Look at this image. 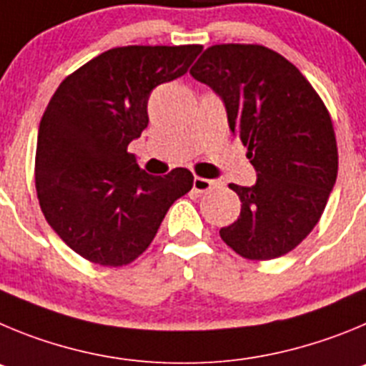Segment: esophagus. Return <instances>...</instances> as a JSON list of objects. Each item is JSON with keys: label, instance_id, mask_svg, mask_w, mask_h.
I'll return each instance as SVG.
<instances>
[{"label": "esophagus", "instance_id": "obj_1", "mask_svg": "<svg viewBox=\"0 0 366 366\" xmlns=\"http://www.w3.org/2000/svg\"><path fill=\"white\" fill-rule=\"evenodd\" d=\"M219 186V180H212V179H202V177H195L193 180V189L197 193H206V191L213 189V187Z\"/></svg>", "mask_w": 366, "mask_h": 366}]
</instances>
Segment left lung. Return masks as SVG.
<instances>
[{
  "label": "left lung",
  "mask_w": 366,
  "mask_h": 366,
  "mask_svg": "<svg viewBox=\"0 0 366 366\" xmlns=\"http://www.w3.org/2000/svg\"><path fill=\"white\" fill-rule=\"evenodd\" d=\"M189 74L226 104L257 182L229 184L240 215L220 239L249 261H269L315 228L337 177V142L327 105L292 61L264 45L220 44Z\"/></svg>",
  "instance_id": "1"
}]
</instances>
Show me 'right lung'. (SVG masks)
Masks as SVG:
<instances>
[{
  "label": "right lung",
  "mask_w": 366,
  "mask_h": 366,
  "mask_svg": "<svg viewBox=\"0 0 366 366\" xmlns=\"http://www.w3.org/2000/svg\"><path fill=\"white\" fill-rule=\"evenodd\" d=\"M200 51L202 45L109 49L52 94L39 122L36 193L51 228L87 261L133 262L171 204L193 187L186 167L147 175L127 146L149 124L151 91L182 76Z\"/></svg>",
  "instance_id": "obj_1"
}]
</instances>
